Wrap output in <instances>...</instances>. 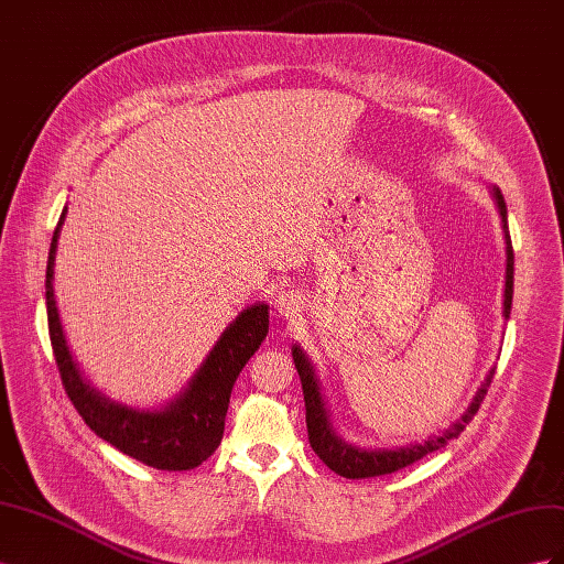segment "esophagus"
<instances>
[{"mask_svg":"<svg viewBox=\"0 0 564 564\" xmlns=\"http://www.w3.org/2000/svg\"><path fill=\"white\" fill-rule=\"evenodd\" d=\"M301 294L294 292V289H284L275 296V311L284 317H294L301 311Z\"/></svg>","mask_w":564,"mask_h":564,"instance_id":"obj_1","label":"esophagus"}]
</instances>
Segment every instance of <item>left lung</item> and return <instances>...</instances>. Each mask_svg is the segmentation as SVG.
<instances>
[{"label":"left lung","instance_id":"8db88e82","mask_svg":"<svg viewBox=\"0 0 564 564\" xmlns=\"http://www.w3.org/2000/svg\"><path fill=\"white\" fill-rule=\"evenodd\" d=\"M494 199H497L499 216L503 220V235H506V294H503V315H510V303H513V245H510V235H508V216H506V202L499 187H494ZM294 355V365L301 379L303 388V400H305V425H308V440L313 452L322 458V464H327L334 473L348 477V480H365V477H377V475H388L395 473L400 468H406L416 464L419 458L425 454L437 452L440 447H445L449 440L458 437L464 433L466 425L473 421V416L480 409L487 388L494 379V371H489V377L485 379L482 388L477 390V395L473 404L468 406V412L460 416V421L454 423V429L447 433H442L437 437L425 440L423 445H409L402 449H360V447H350L344 440L336 437L332 431V423L327 416V409H324V400L319 395V386L315 379V371L311 362L305 360V355L301 348L292 350Z\"/></svg>","mask_w":564,"mask_h":564}]
</instances>
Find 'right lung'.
<instances>
[{
    "label": "right lung",
    "mask_w": 564,
    "mask_h": 564,
    "mask_svg": "<svg viewBox=\"0 0 564 564\" xmlns=\"http://www.w3.org/2000/svg\"><path fill=\"white\" fill-rule=\"evenodd\" d=\"M65 209L51 237L46 261V317L54 360L67 398L89 429L122 454L158 470H191L207 460L226 431L232 386L268 334V305L256 303L220 334L214 350L183 395L162 412H135L115 404L82 381L65 346L54 301V261Z\"/></svg>",
    "instance_id": "obj_1"
}]
</instances>
